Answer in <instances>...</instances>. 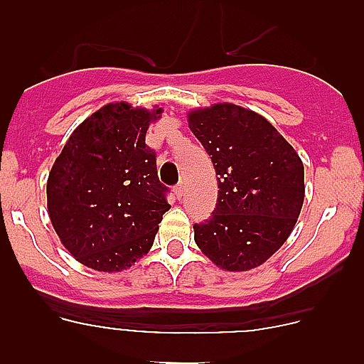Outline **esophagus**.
I'll return each mask as SVG.
<instances>
[{
  "label": "esophagus",
  "mask_w": 364,
  "mask_h": 364,
  "mask_svg": "<svg viewBox=\"0 0 364 364\" xmlns=\"http://www.w3.org/2000/svg\"><path fill=\"white\" fill-rule=\"evenodd\" d=\"M175 195H176V198L184 197V184L176 186V188H175Z\"/></svg>",
  "instance_id": "1"
}]
</instances>
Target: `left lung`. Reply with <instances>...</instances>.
Here are the masks:
<instances>
[{
    "mask_svg": "<svg viewBox=\"0 0 364 364\" xmlns=\"http://www.w3.org/2000/svg\"><path fill=\"white\" fill-rule=\"evenodd\" d=\"M189 129L213 162L217 205L195 224V242L226 272L264 264L294 231L304 202V166L264 117L235 104L188 112Z\"/></svg>",
    "mask_w": 364,
    "mask_h": 364,
    "instance_id": "obj_1",
    "label": "left lung"
}]
</instances>
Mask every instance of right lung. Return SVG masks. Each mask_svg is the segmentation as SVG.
Listing matches in <instances>:
<instances>
[{
	"instance_id": "1",
	"label": "right lung",
	"mask_w": 364,
	"mask_h": 364,
	"mask_svg": "<svg viewBox=\"0 0 364 364\" xmlns=\"http://www.w3.org/2000/svg\"><path fill=\"white\" fill-rule=\"evenodd\" d=\"M153 111L114 102L73 131L47 180V210L67 252L96 272L129 269L171 205L146 146Z\"/></svg>"
}]
</instances>
